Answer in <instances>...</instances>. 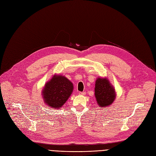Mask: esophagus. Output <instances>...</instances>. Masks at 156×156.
I'll return each mask as SVG.
<instances>
[{
    "mask_svg": "<svg viewBox=\"0 0 156 156\" xmlns=\"http://www.w3.org/2000/svg\"><path fill=\"white\" fill-rule=\"evenodd\" d=\"M79 95H84L86 94V92H79Z\"/></svg>",
    "mask_w": 156,
    "mask_h": 156,
    "instance_id": "obj_1",
    "label": "esophagus"
}]
</instances>
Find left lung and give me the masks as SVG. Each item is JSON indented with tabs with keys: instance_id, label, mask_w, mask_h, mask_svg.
Wrapping results in <instances>:
<instances>
[{
	"instance_id": "8db88e82",
	"label": "left lung",
	"mask_w": 156,
	"mask_h": 156,
	"mask_svg": "<svg viewBox=\"0 0 156 156\" xmlns=\"http://www.w3.org/2000/svg\"><path fill=\"white\" fill-rule=\"evenodd\" d=\"M95 95L100 106L110 105L115 99V91L106 79L98 78L95 82Z\"/></svg>"
}]
</instances>
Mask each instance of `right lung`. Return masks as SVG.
Listing matches in <instances>:
<instances>
[{"label": "right lung", "mask_w": 156, "mask_h": 156, "mask_svg": "<svg viewBox=\"0 0 156 156\" xmlns=\"http://www.w3.org/2000/svg\"><path fill=\"white\" fill-rule=\"evenodd\" d=\"M73 84L64 76H54L45 85L42 92L46 104L52 108L61 107L70 96Z\"/></svg>", "instance_id": "right-lung-1"}]
</instances>
